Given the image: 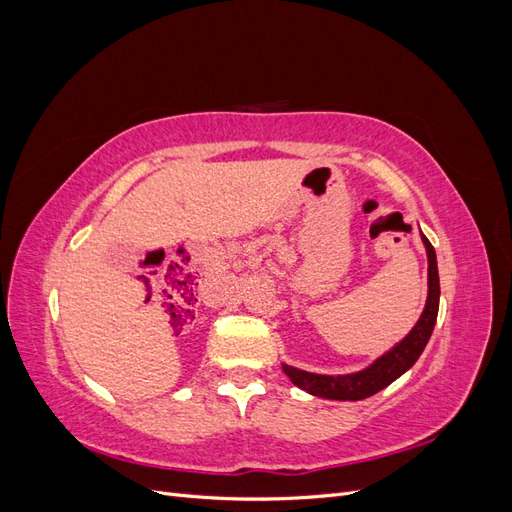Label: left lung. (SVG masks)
Here are the masks:
<instances>
[{"instance_id":"left-lung-1","label":"left lung","mask_w":512,"mask_h":512,"mask_svg":"<svg viewBox=\"0 0 512 512\" xmlns=\"http://www.w3.org/2000/svg\"><path fill=\"white\" fill-rule=\"evenodd\" d=\"M423 243L427 247V260H429V294H427V305L423 309L421 318H418L416 327L408 333L404 342H399L391 352L369 365L363 371H356L350 376H318L309 374V371H301L297 367L282 365L286 376L292 380L294 386L312 393L316 397L324 399H339V401H356L365 399L382 391L384 386H389L393 380H397L404 371H408L421 352L425 350L433 324L438 318V307H440V277H438V262H436V250L429 243V239L423 235Z\"/></svg>"}]
</instances>
